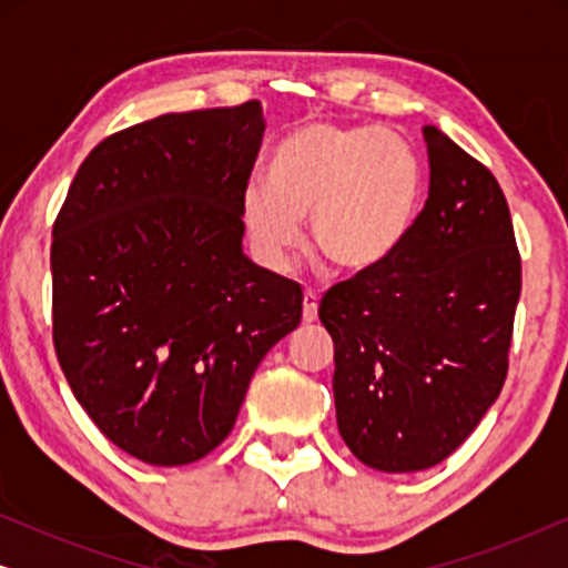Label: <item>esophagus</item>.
Here are the masks:
<instances>
[{
  "mask_svg": "<svg viewBox=\"0 0 568 568\" xmlns=\"http://www.w3.org/2000/svg\"><path fill=\"white\" fill-rule=\"evenodd\" d=\"M317 317V294L313 290L305 292V300H302V321L315 323Z\"/></svg>",
  "mask_w": 568,
  "mask_h": 568,
  "instance_id": "esophagus-1",
  "label": "esophagus"
}]
</instances>
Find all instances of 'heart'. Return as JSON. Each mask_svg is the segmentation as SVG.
I'll use <instances>...</instances> for the list:
<instances>
[{
	"mask_svg": "<svg viewBox=\"0 0 568 568\" xmlns=\"http://www.w3.org/2000/svg\"><path fill=\"white\" fill-rule=\"evenodd\" d=\"M422 199V165L390 129L302 123L276 144L268 183L243 193V220L255 251L290 266L310 214V240L348 274L377 268L406 243Z\"/></svg>",
	"mask_w": 568,
	"mask_h": 568,
	"instance_id": "heart-1",
	"label": "heart"
}]
</instances>
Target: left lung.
<instances>
[{"label":"left lung","instance_id":"1","mask_svg":"<svg viewBox=\"0 0 568 568\" xmlns=\"http://www.w3.org/2000/svg\"><path fill=\"white\" fill-rule=\"evenodd\" d=\"M429 199L406 243L377 268L331 286L338 432L364 465L426 470L455 453L509 369L523 290L507 199L476 158L424 126Z\"/></svg>","mask_w":568,"mask_h":568}]
</instances>
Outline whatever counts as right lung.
I'll use <instances>...</instances> for the list:
<instances>
[{"label":"right lung","instance_id":"1","mask_svg":"<svg viewBox=\"0 0 568 568\" xmlns=\"http://www.w3.org/2000/svg\"><path fill=\"white\" fill-rule=\"evenodd\" d=\"M263 131L258 100L115 131L53 222L59 364L98 429L150 465L222 445L261 359L300 325V284L243 253Z\"/></svg>","mask_w":568,"mask_h":568}]
</instances>
